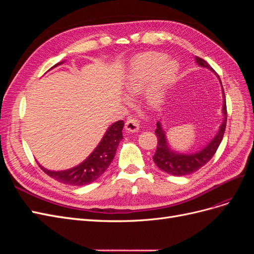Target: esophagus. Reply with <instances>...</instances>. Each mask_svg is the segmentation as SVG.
<instances>
[{"label": "esophagus", "mask_w": 254, "mask_h": 254, "mask_svg": "<svg viewBox=\"0 0 254 254\" xmlns=\"http://www.w3.org/2000/svg\"><path fill=\"white\" fill-rule=\"evenodd\" d=\"M125 128L127 131L130 132H136L139 130L140 126H139V121H137L134 117H129L126 121L125 124Z\"/></svg>", "instance_id": "34e87169"}]
</instances>
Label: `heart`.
Wrapping results in <instances>:
<instances>
[{"label": "heart", "mask_w": 254, "mask_h": 254, "mask_svg": "<svg viewBox=\"0 0 254 254\" xmlns=\"http://www.w3.org/2000/svg\"><path fill=\"white\" fill-rule=\"evenodd\" d=\"M178 66L167 60L161 53H149L137 58L126 81V92L130 95L139 94L146 90L145 99L150 106L158 107L163 103L166 92L176 81Z\"/></svg>", "instance_id": "heart-1"}]
</instances>
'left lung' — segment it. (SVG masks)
I'll use <instances>...</instances> for the list:
<instances>
[{
	"label": "left lung",
	"mask_w": 254,
	"mask_h": 254,
	"mask_svg": "<svg viewBox=\"0 0 254 254\" xmlns=\"http://www.w3.org/2000/svg\"><path fill=\"white\" fill-rule=\"evenodd\" d=\"M196 61L200 66L210 68L211 71H214L204 59L200 57H196ZM222 94H224V107H222V112H224L225 117L224 122H222L218 132L215 135L214 139L207 144L204 148H202L200 151H198L196 153H188V155L184 153V155H182V153H177L173 151L170 148V146L167 145L165 133L162 127H161V124L159 122L157 123V129L155 133L157 135L158 142L157 149L152 159L161 171L173 176H186L200 170L202 166H204L212 159V157L215 155V152H216L219 144L222 141L227 125V105L224 88H222Z\"/></svg>",
	"instance_id": "1"
}]
</instances>
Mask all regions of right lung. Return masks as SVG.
Listing matches in <instances>:
<instances>
[{
	"mask_svg": "<svg viewBox=\"0 0 254 254\" xmlns=\"http://www.w3.org/2000/svg\"><path fill=\"white\" fill-rule=\"evenodd\" d=\"M61 64H64V61L58 63L53 67ZM123 127H124L123 121H118L112 124L107 130L101 143L98 144L94 151L78 166L63 172H51L40 166L41 170L51 178L60 183L68 184V186L80 187L92 183L98 179L111 164L119 143L123 139Z\"/></svg>",
	"mask_w": 254,
	"mask_h": 254,
	"instance_id": "add662e5",
	"label": "right lung"
}]
</instances>
